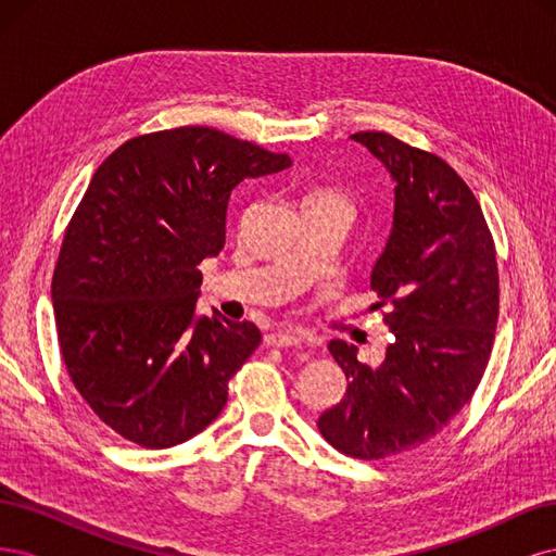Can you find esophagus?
I'll use <instances>...</instances> for the list:
<instances>
[{
  "label": "esophagus",
  "instance_id": "34e87169",
  "mask_svg": "<svg viewBox=\"0 0 556 556\" xmlns=\"http://www.w3.org/2000/svg\"><path fill=\"white\" fill-rule=\"evenodd\" d=\"M304 331H296V329H282V331H271L264 336V343L271 345V348H292V345H301L304 343Z\"/></svg>",
  "mask_w": 556,
  "mask_h": 556
}]
</instances>
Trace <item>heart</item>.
I'll list each match as a JSON object with an SVG mask.
<instances>
[{
	"mask_svg": "<svg viewBox=\"0 0 556 556\" xmlns=\"http://www.w3.org/2000/svg\"><path fill=\"white\" fill-rule=\"evenodd\" d=\"M311 199H341V197H336L331 192H319V194H313Z\"/></svg>",
	"mask_w": 556,
	"mask_h": 556,
	"instance_id": "heart-1",
	"label": "heart"
}]
</instances>
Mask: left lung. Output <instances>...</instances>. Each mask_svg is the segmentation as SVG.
Segmentation results:
<instances>
[{
	"label": "left lung",
	"mask_w": 556,
	"mask_h": 556,
	"mask_svg": "<svg viewBox=\"0 0 556 556\" xmlns=\"http://www.w3.org/2000/svg\"><path fill=\"white\" fill-rule=\"evenodd\" d=\"M394 180V220L371 274L394 341L380 366L331 341L345 396L317 419L348 457L384 459L433 439L490 362L498 319L496 250L482 208L447 162L384 131H357Z\"/></svg>",
	"instance_id": "left-lung-1"
}]
</instances>
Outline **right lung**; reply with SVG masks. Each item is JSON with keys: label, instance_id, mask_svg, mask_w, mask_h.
Wrapping results in <instances>:
<instances>
[{"label": "right lung", "instance_id": "1", "mask_svg": "<svg viewBox=\"0 0 556 556\" xmlns=\"http://www.w3.org/2000/svg\"><path fill=\"white\" fill-rule=\"evenodd\" d=\"M288 166L213 127H178L129 139L94 172L64 233L53 308L74 387L123 439L172 447L223 413L262 333L197 315V266L225 248L231 190Z\"/></svg>", "mask_w": 556, "mask_h": 556}]
</instances>
